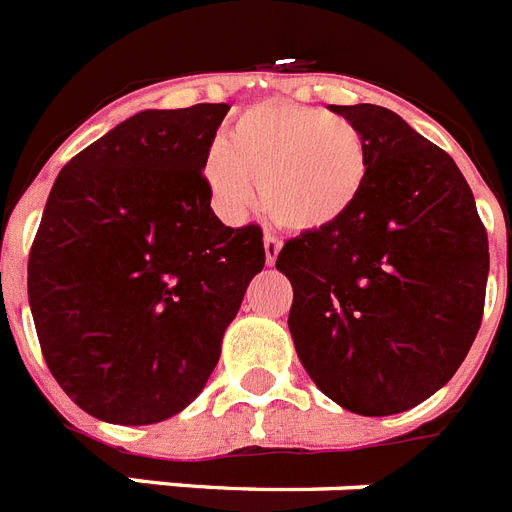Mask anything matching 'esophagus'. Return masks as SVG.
I'll use <instances>...</instances> for the list:
<instances>
[{"label":"esophagus","instance_id":"obj_1","mask_svg":"<svg viewBox=\"0 0 512 512\" xmlns=\"http://www.w3.org/2000/svg\"><path fill=\"white\" fill-rule=\"evenodd\" d=\"M278 252H281V239L273 234H265V260H268V265L276 263Z\"/></svg>","mask_w":512,"mask_h":512}]
</instances>
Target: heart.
I'll list each match as a JSON object with an SVG mask.
<instances>
[{"label": "heart", "instance_id": "1", "mask_svg": "<svg viewBox=\"0 0 512 512\" xmlns=\"http://www.w3.org/2000/svg\"><path fill=\"white\" fill-rule=\"evenodd\" d=\"M205 173L228 215L239 218L265 199L281 226L321 231L360 197L368 149L360 128L342 115L265 102L236 118L228 141H215Z\"/></svg>", "mask_w": 512, "mask_h": 512}]
</instances>
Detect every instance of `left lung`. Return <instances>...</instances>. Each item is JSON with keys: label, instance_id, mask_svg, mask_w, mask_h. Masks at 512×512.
<instances>
[{"label": "left lung", "instance_id": "1", "mask_svg": "<svg viewBox=\"0 0 512 512\" xmlns=\"http://www.w3.org/2000/svg\"><path fill=\"white\" fill-rule=\"evenodd\" d=\"M368 149L350 213L278 252L292 281L297 355L326 397L357 415L429 400L471 350L484 315L489 242L444 149L397 112L331 105Z\"/></svg>", "mask_w": 512, "mask_h": 512}]
</instances>
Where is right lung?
Returning <instances> with one entry per match:
<instances>
[{"mask_svg": "<svg viewBox=\"0 0 512 512\" xmlns=\"http://www.w3.org/2000/svg\"><path fill=\"white\" fill-rule=\"evenodd\" d=\"M226 112H136L49 191L28 302L49 371L99 421L147 426L194 402L263 270V228L223 226L202 173Z\"/></svg>", "mask_w": 512, "mask_h": 512, "instance_id": "obj_1", "label": "right lung"}]
</instances>
